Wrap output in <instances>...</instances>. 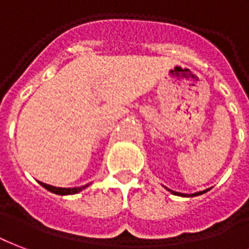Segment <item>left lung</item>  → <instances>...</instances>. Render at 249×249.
I'll use <instances>...</instances> for the list:
<instances>
[{
  "label": "left lung",
  "instance_id": "left-lung-1",
  "mask_svg": "<svg viewBox=\"0 0 249 249\" xmlns=\"http://www.w3.org/2000/svg\"><path fill=\"white\" fill-rule=\"evenodd\" d=\"M168 190V188H167ZM210 190V188H208ZM208 190H204V191H199V192H195V194H191V195H186V194H180V192H175V191H171V190H168L170 192H172L174 195H179V196H197V195H201V194H204L207 192Z\"/></svg>",
  "mask_w": 249,
  "mask_h": 249
}]
</instances>
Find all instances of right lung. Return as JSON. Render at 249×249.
I'll return each mask as SVG.
<instances>
[{"label": "right lung", "mask_w": 249, "mask_h": 249, "mask_svg": "<svg viewBox=\"0 0 249 249\" xmlns=\"http://www.w3.org/2000/svg\"><path fill=\"white\" fill-rule=\"evenodd\" d=\"M42 187H45L46 190H49L50 192L53 194H57V195H72V194H78L79 191H82L85 190L89 184L86 186H82V187H74V188H61V187H54V186H50V184H46V183H42V182H38Z\"/></svg>", "instance_id": "add662e5"}]
</instances>
